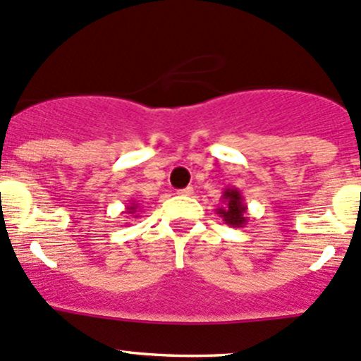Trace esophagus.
<instances>
[{"label":"esophagus","mask_w":361,"mask_h":361,"mask_svg":"<svg viewBox=\"0 0 361 361\" xmlns=\"http://www.w3.org/2000/svg\"><path fill=\"white\" fill-rule=\"evenodd\" d=\"M180 195H192L193 193V188L192 187H187V188H181V190H178Z\"/></svg>","instance_id":"esophagus-1"}]
</instances>
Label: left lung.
I'll return each instance as SVG.
<instances>
[{
    "label": "left lung",
    "mask_w": 361,
    "mask_h": 361,
    "mask_svg": "<svg viewBox=\"0 0 361 361\" xmlns=\"http://www.w3.org/2000/svg\"><path fill=\"white\" fill-rule=\"evenodd\" d=\"M219 200L221 206L216 207V214L225 221V225L231 228H242L247 225V204L238 188H225Z\"/></svg>",
    "instance_id": "1"
}]
</instances>
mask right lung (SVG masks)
<instances>
[{
  "mask_svg": "<svg viewBox=\"0 0 361 361\" xmlns=\"http://www.w3.org/2000/svg\"><path fill=\"white\" fill-rule=\"evenodd\" d=\"M142 204H140V200H130L126 206V209L123 211V214H126V218H140V214H142Z\"/></svg>",
  "mask_w": 361,
  "mask_h": 361,
  "instance_id": "right-lung-1",
  "label": "right lung"
}]
</instances>
